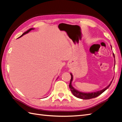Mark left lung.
<instances>
[{
    "instance_id": "obj_1",
    "label": "left lung",
    "mask_w": 122,
    "mask_h": 122,
    "mask_svg": "<svg viewBox=\"0 0 122 122\" xmlns=\"http://www.w3.org/2000/svg\"><path fill=\"white\" fill-rule=\"evenodd\" d=\"M112 47V46H111ZM113 56L115 58L114 54L113 53ZM71 76V79L70 80V83L69 84V87L71 91L72 92V94H73L75 97H76L77 98H81V99H83V100H89L90 99V98H94L98 97V95H101L102 94V93L104 92L106 90H107L109 86H110V85L112 83V81L110 83V84L107 86V87H105V89H103L102 90L98 91L95 92H92V93H83V92H80L79 91L76 90V89H75L72 86V81L73 80V76H72V73H70Z\"/></svg>"
}]
</instances>
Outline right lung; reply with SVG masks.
I'll return each instance as SVG.
<instances>
[{
  "label": "right lung",
  "mask_w": 122,
  "mask_h": 122,
  "mask_svg": "<svg viewBox=\"0 0 122 122\" xmlns=\"http://www.w3.org/2000/svg\"><path fill=\"white\" fill-rule=\"evenodd\" d=\"M33 29H33V28H30V29H29V30H27V31H25V32H24V33H23V34L21 36H20V37H22V36H24V35H25V34H26V33H28V32H29V31H30L31 30H33Z\"/></svg>",
  "instance_id": "right-lung-1"
}]
</instances>
